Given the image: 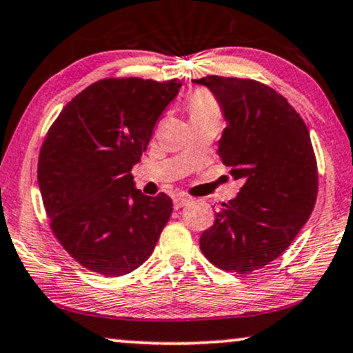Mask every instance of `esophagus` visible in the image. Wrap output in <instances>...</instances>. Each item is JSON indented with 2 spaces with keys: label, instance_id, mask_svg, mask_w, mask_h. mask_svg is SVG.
I'll use <instances>...</instances> for the list:
<instances>
[{
  "label": "esophagus",
  "instance_id": "1",
  "mask_svg": "<svg viewBox=\"0 0 353 353\" xmlns=\"http://www.w3.org/2000/svg\"><path fill=\"white\" fill-rule=\"evenodd\" d=\"M189 202H190V199L185 197V195H176V197H174V208L185 207Z\"/></svg>",
  "mask_w": 353,
  "mask_h": 353
}]
</instances>
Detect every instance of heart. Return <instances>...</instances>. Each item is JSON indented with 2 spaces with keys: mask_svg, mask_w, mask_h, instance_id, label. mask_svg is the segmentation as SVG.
<instances>
[{
  "mask_svg": "<svg viewBox=\"0 0 353 353\" xmlns=\"http://www.w3.org/2000/svg\"><path fill=\"white\" fill-rule=\"evenodd\" d=\"M190 122H218L221 117V107L216 97L207 89H197L189 97Z\"/></svg>",
  "mask_w": 353,
  "mask_h": 353,
  "instance_id": "1",
  "label": "heart"
}]
</instances>
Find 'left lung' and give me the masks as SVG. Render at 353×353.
I'll return each instance as SVG.
<instances>
[{
    "mask_svg": "<svg viewBox=\"0 0 353 353\" xmlns=\"http://www.w3.org/2000/svg\"><path fill=\"white\" fill-rule=\"evenodd\" d=\"M220 102L228 125L220 154L234 179L236 199L223 202L200 236L203 256L225 272L249 274L293 243L318 197V163L310 132L282 94L248 78L194 79Z\"/></svg>",
    "mask_w": 353,
    "mask_h": 353,
    "instance_id": "obj_1",
    "label": "left lung"
}]
</instances>
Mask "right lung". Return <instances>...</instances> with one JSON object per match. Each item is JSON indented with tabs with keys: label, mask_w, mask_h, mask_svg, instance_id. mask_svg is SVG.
<instances>
[{
	"label": "right lung",
	"mask_w": 353,
	"mask_h": 353,
	"mask_svg": "<svg viewBox=\"0 0 353 353\" xmlns=\"http://www.w3.org/2000/svg\"><path fill=\"white\" fill-rule=\"evenodd\" d=\"M181 86L177 78L99 79L48 128L37 166L42 202L52 233L84 269L120 276L153 252L172 200L141 194L130 171Z\"/></svg>",
	"instance_id": "1"
}]
</instances>
